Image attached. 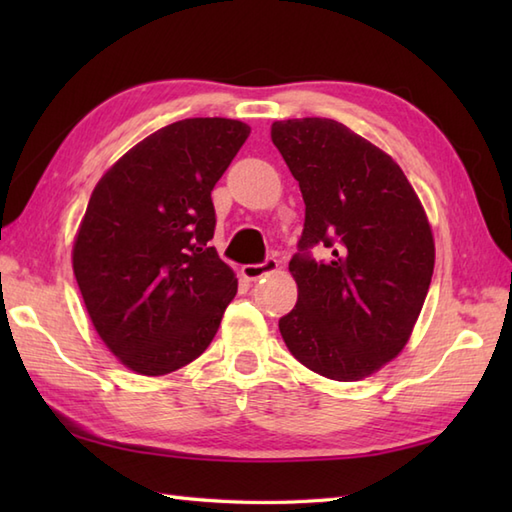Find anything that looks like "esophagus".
I'll use <instances>...</instances> for the list:
<instances>
[{
	"mask_svg": "<svg viewBox=\"0 0 512 512\" xmlns=\"http://www.w3.org/2000/svg\"><path fill=\"white\" fill-rule=\"evenodd\" d=\"M279 268V262L275 257H266L262 264H246V266H242V275L246 277V279H259V277H264V275H270V273H275V270Z\"/></svg>",
	"mask_w": 512,
	"mask_h": 512,
	"instance_id": "1",
	"label": "esophagus"
}]
</instances>
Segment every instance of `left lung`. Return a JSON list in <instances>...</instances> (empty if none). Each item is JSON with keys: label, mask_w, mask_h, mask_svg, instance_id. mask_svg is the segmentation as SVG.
Segmentation results:
<instances>
[{"label": "left lung", "mask_w": 512, "mask_h": 512, "mask_svg": "<svg viewBox=\"0 0 512 512\" xmlns=\"http://www.w3.org/2000/svg\"><path fill=\"white\" fill-rule=\"evenodd\" d=\"M306 202L290 259L297 306L279 332L301 365L361 380L407 345L429 292L436 246L405 173L332 118H292L270 129ZM325 245L328 260L311 248Z\"/></svg>", "instance_id": "1"}]
</instances>
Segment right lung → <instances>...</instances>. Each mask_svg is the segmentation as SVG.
I'll use <instances>...</instances> for the list:
<instances>
[{"mask_svg": "<svg viewBox=\"0 0 512 512\" xmlns=\"http://www.w3.org/2000/svg\"><path fill=\"white\" fill-rule=\"evenodd\" d=\"M231 118H184L147 136L92 191L72 266L103 343L136 374L195 361L237 279L217 250L211 191L246 143Z\"/></svg>", "mask_w": 512, "mask_h": 512, "instance_id": "1", "label": "right lung"}]
</instances>
